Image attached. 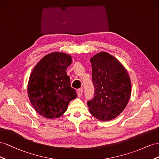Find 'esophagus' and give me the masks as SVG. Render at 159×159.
I'll use <instances>...</instances> for the list:
<instances>
[{"instance_id": "1", "label": "esophagus", "mask_w": 159, "mask_h": 159, "mask_svg": "<svg viewBox=\"0 0 159 159\" xmlns=\"http://www.w3.org/2000/svg\"><path fill=\"white\" fill-rule=\"evenodd\" d=\"M83 93V89L82 88H80V89L77 90V94H78V97H80L81 96H82Z\"/></svg>"}]
</instances>
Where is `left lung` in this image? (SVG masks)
<instances>
[{
    "label": "left lung",
    "mask_w": 159,
    "mask_h": 159,
    "mask_svg": "<svg viewBox=\"0 0 159 159\" xmlns=\"http://www.w3.org/2000/svg\"><path fill=\"white\" fill-rule=\"evenodd\" d=\"M94 97L88 101L91 115L102 121L115 119L123 111L131 94L128 72L111 54L101 52L90 58Z\"/></svg>",
    "instance_id": "obj_1"
}]
</instances>
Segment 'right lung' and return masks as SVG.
I'll return each instance as SVG.
<instances>
[{
	"label": "right lung",
	"instance_id": "1",
	"mask_svg": "<svg viewBox=\"0 0 159 159\" xmlns=\"http://www.w3.org/2000/svg\"><path fill=\"white\" fill-rule=\"evenodd\" d=\"M71 62L69 54L55 52L44 56L34 68L27 90L32 105L39 115L47 119L60 117L69 102L77 97L66 72Z\"/></svg>",
	"mask_w": 159,
	"mask_h": 159
}]
</instances>
